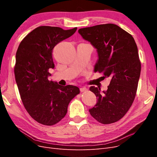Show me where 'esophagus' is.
I'll use <instances>...</instances> for the list:
<instances>
[{"instance_id": "obj_1", "label": "esophagus", "mask_w": 157, "mask_h": 157, "mask_svg": "<svg viewBox=\"0 0 157 157\" xmlns=\"http://www.w3.org/2000/svg\"><path fill=\"white\" fill-rule=\"evenodd\" d=\"M80 92H84L88 91V89L86 87H82V88H80Z\"/></svg>"}]
</instances>
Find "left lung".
<instances>
[{
  "mask_svg": "<svg viewBox=\"0 0 157 157\" xmlns=\"http://www.w3.org/2000/svg\"><path fill=\"white\" fill-rule=\"evenodd\" d=\"M78 33L97 49L95 72L111 78L103 93L99 87L90 88L98 102L89 112L101 124L116 122L129 110L137 92L141 62L136 42L130 33L113 23L82 28Z\"/></svg>",
  "mask_w": 157,
  "mask_h": 157,
  "instance_id": "8db88e82",
  "label": "left lung"
}]
</instances>
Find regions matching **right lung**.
<instances>
[{"instance_id":"right-lung-1","label":"right lung","mask_w":157,"mask_h":157,"mask_svg":"<svg viewBox=\"0 0 157 157\" xmlns=\"http://www.w3.org/2000/svg\"><path fill=\"white\" fill-rule=\"evenodd\" d=\"M40 26L20 42L16 55L14 74L22 103L29 115L46 126L59 122L67 112L69 103L80 94L77 86H61L48 80L55 65L52 51L56 44L77 31Z\"/></svg>"}]
</instances>
